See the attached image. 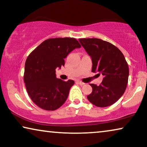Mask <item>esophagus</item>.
I'll list each match as a JSON object with an SVG mask.
<instances>
[{
  "instance_id": "obj_1",
  "label": "esophagus",
  "mask_w": 147,
  "mask_h": 147,
  "mask_svg": "<svg viewBox=\"0 0 147 147\" xmlns=\"http://www.w3.org/2000/svg\"><path fill=\"white\" fill-rule=\"evenodd\" d=\"M77 83L78 84H80V85H81V86H83V85H84V84H85V83H84V82H82L81 81H77Z\"/></svg>"
}]
</instances>
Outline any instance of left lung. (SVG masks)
<instances>
[{"instance_id":"8db88e82","label":"left lung","mask_w":147,"mask_h":147,"mask_svg":"<svg viewBox=\"0 0 147 147\" xmlns=\"http://www.w3.org/2000/svg\"><path fill=\"white\" fill-rule=\"evenodd\" d=\"M79 41L92 58V71L104 76L99 86L90 84L92 92L88 100L98 107L112 105L123 95L128 84L129 69L125 57L109 42L97 38L79 39Z\"/></svg>"}]
</instances>
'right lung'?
Here are the masks:
<instances>
[{"label": "right lung", "mask_w": 147, "mask_h": 147, "mask_svg": "<svg viewBox=\"0 0 147 147\" xmlns=\"http://www.w3.org/2000/svg\"><path fill=\"white\" fill-rule=\"evenodd\" d=\"M81 45L74 38H52L35 48L25 62L24 82L34 103L45 110H55L67 100L74 81L56 78L55 69L65 64L64 59Z\"/></svg>", "instance_id": "1"}]
</instances>
